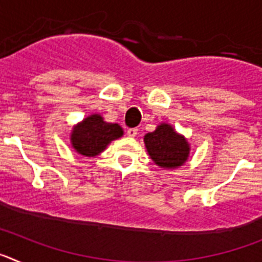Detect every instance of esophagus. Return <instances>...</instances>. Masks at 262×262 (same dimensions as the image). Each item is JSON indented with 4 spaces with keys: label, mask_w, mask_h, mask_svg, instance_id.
Instances as JSON below:
<instances>
[{
    "label": "esophagus",
    "mask_w": 262,
    "mask_h": 262,
    "mask_svg": "<svg viewBox=\"0 0 262 262\" xmlns=\"http://www.w3.org/2000/svg\"><path fill=\"white\" fill-rule=\"evenodd\" d=\"M127 135L131 136V138H135L138 135V128H128L127 129Z\"/></svg>",
    "instance_id": "1"
}]
</instances>
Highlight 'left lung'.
Masks as SVG:
<instances>
[{
	"label": "left lung",
	"instance_id": "1",
	"mask_svg": "<svg viewBox=\"0 0 262 262\" xmlns=\"http://www.w3.org/2000/svg\"><path fill=\"white\" fill-rule=\"evenodd\" d=\"M144 144L155 164L164 169L184 165L190 154V145L186 139L168 123L159 124L154 133L147 134Z\"/></svg>",
	"mask_w": 262,
	"mask_h": 262
}]
</instances>
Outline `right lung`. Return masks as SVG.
Segmentation results:
<instances>
[{"label":"right lung","mask_w":262,"mask_h":262,"mask_svg":"<svg viewBox=\"0 0 262 262\" xmlns=\"http://www.w3.org/2000/svg\"><path fill=\"white\" fill-rule=\"evenodd\" d=\"M123 135L117 123H107L102 115L93 114L73 127L71 134L72 147L82 156L94 157L106 149L113 140Z\"/></svg>","instance_id":"obj_1"}]
</instances>
